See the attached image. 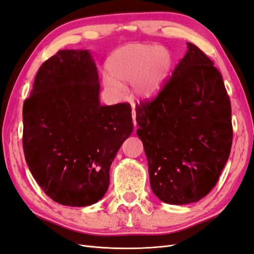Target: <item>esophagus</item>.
<instances>
[{"label": "esophagus", "mask_w": 254, "mask_h": 254, "mask_svg": "<svg viewBox=\"0 0 254 254\" xmlns=\"http://www.w3.org/2000/svg\"><path fill=\"white\" fill-rule=\"evenodd\" d=\"M135 117H136L135 111H134V109H132V120H133V125H134V129H136V128H137V127H136V120H135Z\"/></svg>", "instance_id": "34e87169"}]
</instances>
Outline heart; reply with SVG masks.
<instances>
[{"label": "heart", "mask_w": 254, "mask_h": 254, "mask_svg": "<svg viewBox=\"0 0 254 254\" xmlns=\"http://www.w3.org/2000/svg\"><path fill=\"white\" fill-rule=\"evenodd\" d=\"M172 54L166 48L132 43L114 51L107 61L103 76L105 90L115 99L124 94L125 84H132V93L140 99L156 96L170 75Z\"/></svg>", "instance_id": "obj_1"}]
</instances>
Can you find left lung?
<instances>
[{
    "mask_svg": "<svg viewBox=\"0 0 254 254\" xmlns=\"http://www.w3.org/2000/svg\"><path fill=\"white\" fill-rule=\"evenodd\" d=\"M150 187L161 201L200 200L216 186L232 146L231 104L221 74L193 43L152 101L135 107Z\"/></svg>",
    "mask_w": 254,
    "mask_h": 254,
    "instance_id": "8db88e82",
    "label": "left lung"
}]
</instances>
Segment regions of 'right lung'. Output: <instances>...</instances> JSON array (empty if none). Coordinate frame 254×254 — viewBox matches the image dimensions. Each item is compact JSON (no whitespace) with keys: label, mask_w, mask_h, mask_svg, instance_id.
<instances>
[{"label":"right lung","mask_w":254,"mask_h":254,"mask_svg":"<svg viewBox=\"0 0 254 254\" xmlns=\"http://www.w3.org/2000/svg\"><path fill=\"white\" fill-rule=\"evenodd\" d=\"M98 73L87 50H63L42 64L23 105V149L35 180L54 201L96 203L110 166L131 134V107L102 106Z\"/></svg>","instance_id":"add662e5"}]
</instances>
